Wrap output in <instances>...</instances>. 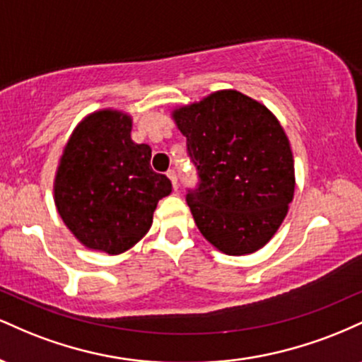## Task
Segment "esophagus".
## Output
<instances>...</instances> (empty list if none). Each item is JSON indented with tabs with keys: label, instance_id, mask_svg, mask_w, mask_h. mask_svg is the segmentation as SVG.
Instances as JSON below:
<instances>
[{
	"label": "esophagus",
	"instance_id": "34e87169",
	"mask_svg": "<svg viewBox=\"0 0 362 362\" xmlns=\"http://www.w3.org/2000/svg\"><path fill=\"white\" fill-rule=\"evenodd\" d=\"M167 175H168V178H170V182H172L173 189L177 190V187H178V180H177V173H175V170H168Z\"/></svg>",
	"mask_w": 362,
	"mask_h": 362
}]
</instances>
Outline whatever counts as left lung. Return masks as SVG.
Wrapping results in <instances>:
<instances>
[{
    "label": "left lung",
    "instance_id": "obj_1",
    "mask_svg": "<svg viewBox=\"0 0 362 362\" xmlns=\"http://www.w3.org/2000/svg\"><path fill=\"white\" fill-rule=\"evenodd\" d=\"M197 168L187 204L199 231L226 255L264 247L288 214L294 160L276 115L236 90L173 110Z\"/></svg>",
    "mask_w": 362,
    "mask_h": 362
}]
</instances>
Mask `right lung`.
<instances>
[{
	"label": "right lung",
	"instance_id": "obj_1",
	"mask_svg": "<svg viewBox=\"0 0 362 362\" xmlns=\"http://www.w3.org/2000/svg\"><path fill=\"white\" fill-rule=\"evenodd\" d=\"M132 120L119 110L86 115L64 146L54 202L69 231L91 250H129L148 233L167 175L151 170V148L131 139Z\"/></svg>",
	"mask_w": 362,
	"mask_h": 362
}]
</instances>
